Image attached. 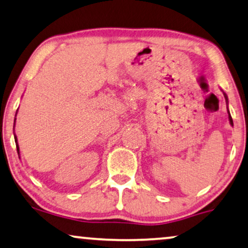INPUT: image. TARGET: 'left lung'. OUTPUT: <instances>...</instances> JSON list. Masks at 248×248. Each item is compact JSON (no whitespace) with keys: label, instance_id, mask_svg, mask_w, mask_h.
I'll return each instance as SVG.
<instances>
[{"label":"left lung","instance_id":"left-lung-1","mask_svg":"<svg viewBox=\"0 0 248 248\" xmlns=\"http://www.w3.org/2000/svg\"><path fill=\"white\" fill-rule=\"evenodd\" d=\"M222 93H224V96H225V99H226V102H227V104H228V97H227V95H226L225 92H222ZM228 118H229V123H230V124H232V116H230V113H228Z\"/></svg>","mask_w":248,"mask_h":248}]
</instances>
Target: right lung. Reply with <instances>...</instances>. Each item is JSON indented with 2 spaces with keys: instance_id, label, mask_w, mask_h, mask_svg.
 <instances>
[{
  "instance_id": "add662e5",
  "label": "right lung",
  "mask_w": 248,
  "mask_h": 248,
  "mask_svg": "<svg viewBox=\"0 0 248 248\" xmlns=\"http://www.w3.org/2000/svg\"><path fill=\"white\" fill-rule=\"evenodd\" d=\"M18 111V110H16ZM15 123H16V119H15ZM13 127H15V125H13ZM15 129V128H13ZM15 140H16V151H18V154H20V152H19V145H18V140H16V136L15 135Z\"/></svg>"
}]
</instances>
